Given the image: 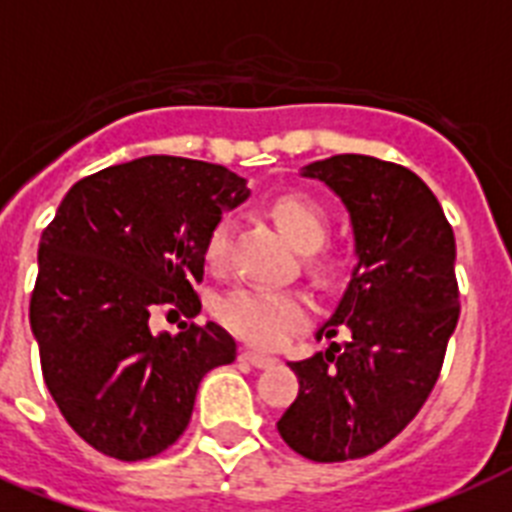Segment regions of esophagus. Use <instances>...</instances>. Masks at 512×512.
Returning a JSON list of instances; mask_svg holds the SVG:
<instances>
[{
  "instance_id": "obj_1",
  "label": "esophagus",
  "mask_w": 512,
  "mask_h": 512,
  "mask_svg": "<svg viewBox=\"0 0 512 512\" xmlns=\"http://www.w3.org/2000/svg\"><path fill=\"white\" fill-rule=\"evenodd\" d=\"M239 358L244 361V364L255 366V369H268V366L276 364V358L263 356V353H255V350H241Z\"/></svg>"
}]
</instances>
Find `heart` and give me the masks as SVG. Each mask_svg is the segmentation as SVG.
Masks as SVG:
<instances>
[{
    "mask_svg": "<svg viewBox=\"0 0 512 512\" xmlns=\"http://www.w3.org/2000/svg\"><path fill=\"white\" fill-rule=\"evenodd\" d=\"M271 217L281 231L300 249H308L305 263L311 273L327 279L340 271V255L332 249H321L329 233L327 209L319 201L303 193H281L271 201ZM231 215L217 217L204 241V257L212 268H223L231 252ZM217 319L255 348H279L289 337L311 321V303L303 292L295 289L268 287H236L225 292L215 305Z\"/></svg>",
    "mask_w": 512,
    "mask_h": 512,
    "instance_id": "1",
    "label": "heart"
}]
</instances>
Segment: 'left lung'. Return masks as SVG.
I'll return each instance as SVG.
<instances>
[{
    "label": "left lung",
    "mask_w": 512,
    "mask_h": 512,
    "mask_svg": "<svg viewBox=\"0 0 512 512\" xmlns=\"http://www.w3.org/2000/svg\"><path fill=\"white\" fill-rule=\"evenodd\" d=\"M303 175L345 201L358 265L316 332L321 340L348 329V342L289 364L300 393L276 428L305 460H358L417 417L441 374L460 319L454 231L433 191L401 164L340 154Z\"/></svg>",
    "instance_id": "left-lung-1"
}]
</instances>
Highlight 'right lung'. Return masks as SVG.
<instances>
[{"label": "right lung", "instance_id": "right-lung-1", "mask_svg": "<svg viewBox=\"0 0 512 512\" xmlns=\"http://www.w3.org/2000/svg\"><path fill=\"white\" fill-rule=\"evenodd\" d=\"M247 183L220 164L143 156L71 185L39 241L28 319L44 385L92 449L122 462L170 449L201 377L231 364L217 324L154 335L151 313H199L204 241Z\"/></svg>", "mask_w": 512, "mask_h": 512}]
</instances>
